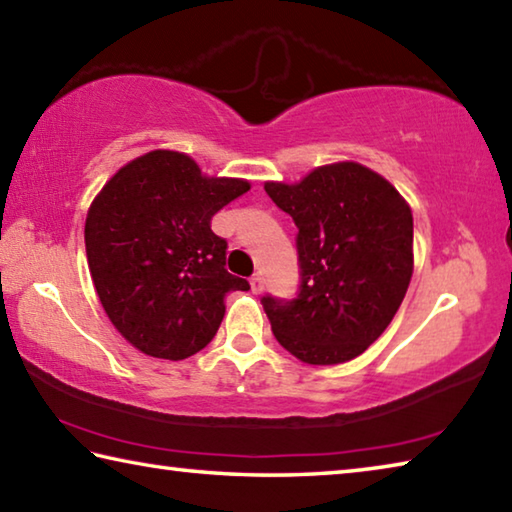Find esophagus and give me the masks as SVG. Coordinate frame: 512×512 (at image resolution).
<instances>
[{"instance_id":"obj_1","label":"esophagus","mask_w":512,"mask_h":512,"mask_svg":"<svg viewBox=\"0 0 512 512\" xmlns=\"http://www.w3.org/2000/svg\"><path fill=\"white\" fill-rule=\"evenodd\" d=\"M250 288H253V293H262V291H264L262 275H253V277H250Z\"/></svg>"}]
</instances>
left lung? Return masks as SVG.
I'll list each match as a JSON object with an SVG mask.
<instances>
[{
    "mask_svg": "<svg viewBox=\"0 0 512 512\" xmlns=\"http://www.w3.org/2000/svg\"><path fill=\"white\" fill-rule=\"evenodd\" d=\"M297 226L300 288L293 300L264 295L280 345L309 365L360 356L401 306L412 280V210L383 176L333 163L300 183H266Z\"/></svg>",
    "mask_w": 512,
    "mask_h": 512,
    "instance_id": "8db88e82",
    "label": "left lung"
}]
</instances>
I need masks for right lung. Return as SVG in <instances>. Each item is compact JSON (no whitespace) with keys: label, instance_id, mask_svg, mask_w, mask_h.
Returning <instances> with one entry per match:
<instances>
[{"label":"right lung","instance_id":"1","mask_svg":"<svg viewBox=\"0 0 512 512\" xmlns=\"http://www.w3.org/2000/svg\"><path fill=\"white\" fill-rule=\"evenodd\" d=\"M248 181L208 179L190 156L156 150L111 176L85 224L100 304L120 336L147 356L183 360L215 338L226 295L250 284L226 271L217 212Z\"/></svg>","mask_w":512,"mask_h":512}]
</instances>
